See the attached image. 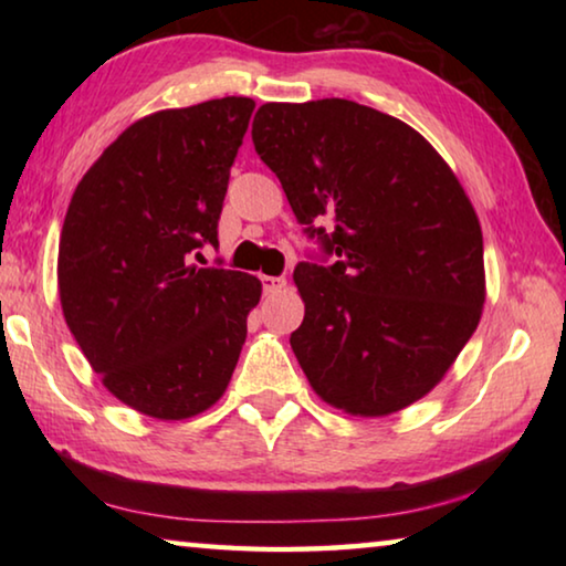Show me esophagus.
Wrapping results in <instances>:
<instances>
[{"label":"esophagus","mask_w":566,"mask_h":566,"mask_svg":"<svg viewBox=\"0 0 566 566\" xmlns=\"http://www.w3.org/2000/svg\"><path fill=\"white\" fill-rule=\"evenodd\" d=\"M262 280V290H264V294H276V292H282L284 286H286V280L284 276H260Z\"/></svg>","instance_id":"obj_1"}]
</instances>
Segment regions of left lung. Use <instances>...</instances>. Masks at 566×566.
Listing matches in <instances>:
<instances>
[{
    "label": "left lung",
    "instance_id": "8db88e82",
    "mask_svg": "<svg viewBox=\"0 0 566 566\" xmlns=\"http://www.w3.org/2000/svg\"><path fill=\"white\" fill-rule=\"evenodd\" d=\"M252 142L306 234L337 256L294 270L304 322L290 344L312 389L354 417L415 405L486 296L482 227L454 171L409 124L337 97L262 104Z\"/></svg>",
    "mask_w": 566,
    "mask_h": 566
}]
</instances>
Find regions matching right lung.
<instances>
[{"mask_svg": "<svg viewBox=\"0 0 566 566\" xmlns=\"http://www.w3.org/2000/svg\"><path fill=\"white\" fill-rule=\"evenodd\" d=\"M252 112L249 97H224L137 119L66 209L56 260L66 327L102 385L147 417L179 421L217 405L260 304L256 276L189 264L219 244Z\"/></svg>", "mask_w": 566, "mask_h": 566, "instance_id": "obj_1", "label": "right lung"}]
</instances>
